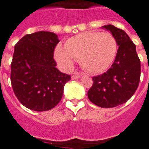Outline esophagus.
Segmentation results:
<instances>
[{
  "instance_id": "1",
  "label": "esophagus",
  "mask_w": 149,
  "mask_h": 149,
  "mask_svg": "<svg viewBox=\"0 0 149 149\" xmlns=\"http://www.w3.org/2000/svg\"><path fill=\"white\" fill-rule=\"evenodd\" d=\"M72 78L73 80H76V79H80L81 78V75L78 74V73H74V74L72 76Z\"/></svg>"
}]
</instances>
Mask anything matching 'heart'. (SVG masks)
<instances>
[{"label": "heart", "instance_id": "heart-1", "mask_svg": "<svg viewBox=\"0 0 149 149\" xmlns=\"http://www.w3.org/2000/svg\"><path fill=\"white\" fill-rule=\"evenodd\" d=\"M117 49V41L112 34L88 31L68 39L65 50L58 47L55 57L65 68H71L77 60L88 72L99 73L112 65Z\"/></svg>", "mask_w": 149, "mask_h": 149}]
</instances>
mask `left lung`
Masks as SVG:
<instances>
[{
    "label": "left lung",
    "instance_id": "obj_1",
    "mask_svg": "<svg viewBox=\"0 0 149 149\" xmlns=\"http://www.w3.org/2000/svg\"><path fill=\"white\" fill-rule=\"evenodd\" d=\"M111 33L119 46L115 61L103 74L93 77V84L88 92L92 103L101 108H113L127 102L137 89L141 78V61L136 45L120 29L102 26Z\"/></svg>",
    "mask_w": 149,
    "mask_h": 149
}]
</instances>
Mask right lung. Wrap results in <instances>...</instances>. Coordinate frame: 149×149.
Masks as SVG:
<instances>
[{
    "label": "right lung",
    "mask_w": 149,
    "mask_h": 149,
    "mask_svg": "<svg viewBox=\"0 0 149 149\" xmlns=\"http://www.w3.org/2000/svg\"><path fill=\"white\" fill-rule=\"evenodd\" d=\"M57 35L40 31L27 34L14 47L11 63V84L24 106L37 112L53 109L61 101L65 84L71 76L56 68L53 52Z\"/></svg>",
    "instance_id": "obj_1"
}]
</instances>
